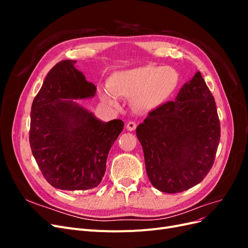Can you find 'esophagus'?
Instances as JSON below:
<instances>
[{
  "label": "esophagus",
  "instance_id": "1",
  "mask_svg": "<svg viewBox=\"0 0 248 248\" xmlns=\"http://www.w3.org/2000/svg\"><path fill=\"white\" fill-rule=\"evenodd\" d=\"M127 129H128L129 131H132V130H134L137 128V124H136V122H133V121H130V122H128L127 123Z\"/></svg>",
  "mask_w": 248,
  "mask_h": 248
}]
</instances>
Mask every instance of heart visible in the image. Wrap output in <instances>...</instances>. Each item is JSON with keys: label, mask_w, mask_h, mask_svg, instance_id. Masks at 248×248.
Instances as JSON below:
<instances>
[{"label": "heart", "mask_w": 248, "mask_h": 248, "mask_svg": "<svg viewBox=\"0 0 248 248\" xmlns=\"http://www.w3.org/2000/svg\"><path fill=\"white\" fill-rule=\"evenodd\" d=\"M179 82L178 72L171 67L147 65L115 73L109 78V91L119 97L132 99L133 107L150 111L160 107L175 91ZM104 94V99L117 104L115 96Z\"/></svg>", "instance_id": "heart-1"}]
</instances>
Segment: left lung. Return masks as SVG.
<instances>
[{
  "instance_id": "8db88e82",
  "label": "left lung",
  "mask_w": 248,
  "mask_h": 248,
  "mask_svg": "<svg viewBox=\"0 0 248 248\" xmlns=\"http://www.w3.org/2000/svg\"><path fill=\"white\" fill-rule=\"evenodd\" d=\"M150 182L167 193L182 192L211 170L220 140L214 97L201 72L174 101L150 111L137 128Z\"/></svg>"
}]
</instances>
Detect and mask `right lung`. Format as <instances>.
I'll list each match as a JSON object with an SVG mask.
<instances>
[{"label":"right lung","instance_id":"obj_1","mask_svg":"<svg viewBox=\"0 0 248 248\" xmlns=\"http://www.w3.org/2000/svg\"><path fill=\"white\" fill-rule=\"evenodd\" d=\"M73 60L57 63L33 100L30 146L43 177L58 189L88 190L102 181L111 146L122 132L120 119L102 122L72 99L96 93Z\"/></svg>","mask_w":248,"mask_h":248}]
</instances>
